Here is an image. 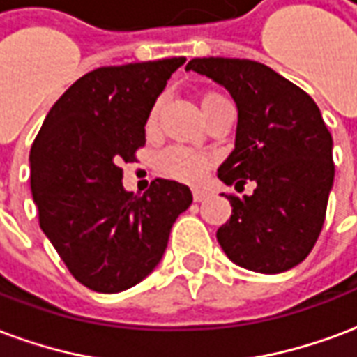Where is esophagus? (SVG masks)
<instances>
[{"instance_id": "34e87169", "label": "esophagus", "mask_w": 357, "mask_h": 357, "mask_svg": "<svg viewBox=\"0 0 357 357\" xmlns=\"http://www.w3.org/2000/svg\"><path fill=\"white\" fill-rule=\"evenodd\" d=\"M192 196H194V202H204L205 197L209 196V192L205 188H194L192 190Z\"/></svg>"}]
</instances>
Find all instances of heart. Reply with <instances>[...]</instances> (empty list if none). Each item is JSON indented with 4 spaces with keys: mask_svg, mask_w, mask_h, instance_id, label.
<instances>
[{
    "mask_svg": "<svg viewBox=\"0 0 357 357\" xmlns=\"http://www.w3.org/2000/svg\"><path fill=\"white\" fill-rule=\"evenodd\" d=\"M209 96H205V98H209ZM160 106L161 102H155V106L150 112V119H148L150 125L155 123L158 114H160ZM209 163L211 160L207 155L188 150V148H169L167 152H163V155H161V171L167 176H173L176 181L184 182L202 181L207 173V169H209Z\"/></svg>",
    "mask_w": 357,
    "mask_h": 357,
    "instance_id": "1",
    "label": "heart"
}]
</instances>
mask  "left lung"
<instances>
[{
  "label": "left lung",
  "mask_w": 357,
  "mask_h": 357,
  "mask_svg": "<svg viewBox=\"0 0 357 357\" xmlns=\"http://www.w3.org/2000/svg\"><path fill=\"white\" fill-rule=\"evenodd\" d=\"M238 108L236 146L218 167L225 184L253 181L251 196H228L232 217L217 230L238 266L280 274L308 257L321 232L333 188V139L321 112L295 83L247 59H192Z\"/></svg>",
  "instance_id": "obj_1"
}]
</instances>
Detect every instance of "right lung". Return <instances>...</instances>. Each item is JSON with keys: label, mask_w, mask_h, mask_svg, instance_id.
<instances>
[{"label": "right lung", "mask_w": 357, "mask_h": 357, "mask_svg": "<svg viewBox=\"0 0 357 357\" xmlns=\"http://www.w3.org/2000/svg\"><path fill=\"white\" fill-rule=\"evenodd\" d=\"M184 56L102 66L53 104L30 150L40 226L70 274L96 293L142 282L192 204L186 184L155 178L142 196L121 184V163L144 146L153 104Z\"/></svg>", "instance_id": "add662e5"}]
</instances>
